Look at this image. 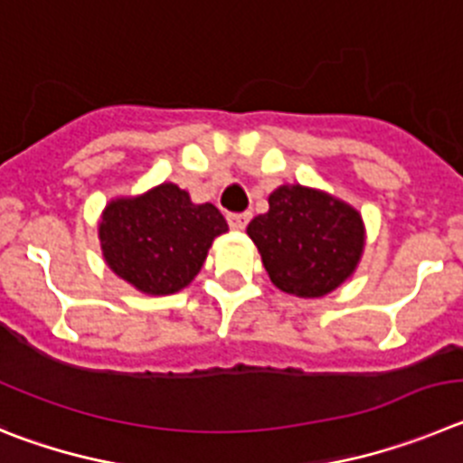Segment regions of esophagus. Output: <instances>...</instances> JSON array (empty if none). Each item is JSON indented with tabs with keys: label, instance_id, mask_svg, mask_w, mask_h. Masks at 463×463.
I'll use <instances>...</instances> for the list:
<instances>
[{
	"label": "esophagus",
	"instance_id": "esophagus-1",
	"mask_svg": "<svg viewBox=\"0 0 463 463\" xmlns=\"http://www.w3.org/2000/svg\"><path fill=\"white\" fill-rule=\"evenodd\" d=\"M249 219H251V214H249V212H241V214H228V226H231L232 231H244L249 223Z\"/></svg>",
	"mask_w": 463,
	"mask_h": 463
}]
</instances>
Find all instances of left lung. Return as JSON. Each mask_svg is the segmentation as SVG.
Returning a JSON list of instances; mask_svg holds the SVG:
<instances>
[{
  "mask_svg": "<svg viewBox=\"0 0 463 463\" xmlns=\"http://www.w3.org/2000/svg\"><path fill=\"white\" fill-rule=\"evenodd\" d=\"M269 279L283 293L320 298L351 277L364 247L353 207L304 186H279L269 212L247 228Z\"/></svg>",
  "mask_w": 463,
  "mask_h": 463,
  "instance_id": "obj_1",
  "label": "left lung"
}]
</instances>
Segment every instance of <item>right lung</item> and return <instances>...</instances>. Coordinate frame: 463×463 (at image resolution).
<instances>
[{
	"mask_svg": "<svg viewBox=\"0 0 463 463\" xmlns=\"http://www.w3.org/2000/svg\"><path fill=\"white\" fill-rule=\"evenodd\" d=\"M226 231L222 212L210 203L194 205L189 194L175 184L112 201L99 226L112 272L149 295L184 288L201 272L212 240Z\"/></svg>",
	"mask_w": 463,
	"mask_h": 463,
	"instance_id": "obj_1",
	"label": "right lung"
}]
</instances>
